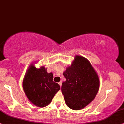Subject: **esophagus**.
I'll list each match as a JSON object with an SVG mask.
<instances>
[{
	"label": "esophagus",
	"mask_w": 124,
	"mask_h": 124,
	"mask_svg": "<svg viewBox=\"0 0 124 124\" xmlns=\"http://www.w3.org/2000/svg\"><path fill=\"white\" fill-rule=\"evenodd\" d=\"M62 81H60L58 83V84L59 85H60V86L61 87V85H62Z\"/></svg>",
	"instance_id": "1"
}]
</instances>
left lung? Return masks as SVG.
I'll use <instances>...</instances> for the list:
<instances>
[{
    "instance_id": "8db88e82",
    "label": "left lung",
    "mask_w": 124,
    "mask_h": 124,
    "mask_svg": "<svg viewBox=\"0 0 124 124\" xmlns=\"http://www.w3.org/2000/svg\"><path fill=\"white\" fill-rule=\"evenodd\" d=\"M63 75L66 81L62 83L61 90L69 108L82 109L95 99L99 88V79L86 58L75 56Z\"/></svg>"
}]
</instances>
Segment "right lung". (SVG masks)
Masks as SVG:
<instances>
[{"mask_svg": "<svg viewBox=\"0 0 124 124\" xmlns=\"http://www.w3.org/2000/svg\"><path fill=\"white\" fill-rule=\"evenodd\" d=\"M23 89L31 102L36 106L44 107L49 104L60 85L53 82V75L47 73L45 67L37 69L31 66L25 75Z\"/></svg>", "mask_w": 124, "mask_h": 124, "instance_id": "1", "label": "right lung"}]
</instances>
